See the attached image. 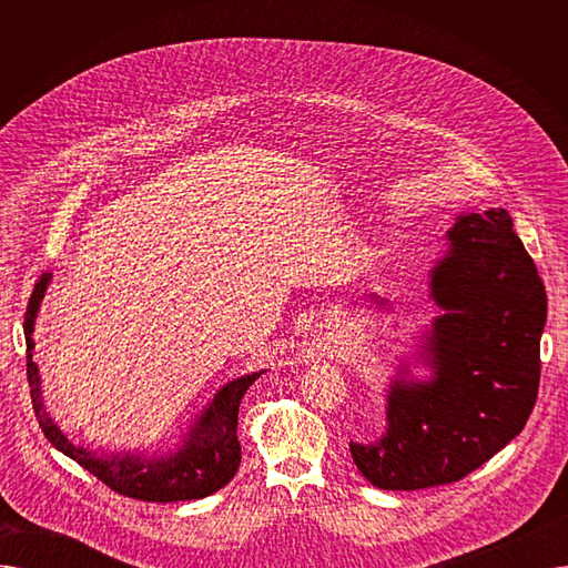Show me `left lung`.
Returning a JSON list of instances; mask_svg holds the SVG:
<instances>
[{
	"mask_svg": "<svg viewBox=\"0 0 568 568\" xmlns=\"http://www.w3.org/2000/svg\"><path fill=\"white\" fill-rule=\"evenodd\" d=\"M446 246L428 281L439 315L422 345L433 377L400 366L384 435L349 442L356 469L382 490L463 479L520 435L539 392L548 300L509 212L460 214Z\"/></svg>",
	"mask_w": 568,
	"mask_h": 568,
	"instance_id": "left-lung-1",
	"label": "left lung"
}]
</instances>
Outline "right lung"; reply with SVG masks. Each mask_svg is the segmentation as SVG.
Masks as SVG:
<instances>
[{
	"mask_svg": "<svg viewBox=\"0 0 568 568\" xmlns=\"http://www.w3.org/2000/svg\"><path fill=\"white\" fill-rule=\"evenodd\" d=\"M52 281V274L45 272L34 285L29 306L24 313V341H27V379L32 389V403L39 426L54 449L73 458L87 471H92L99 481L112 488L119 495L144 501H186L202 499L221 490L239 469L242 463V444L236 439V419L239 403H242L248 386L264 373L242 375L216 392L189 433L184 435L176 452L165 456L146 458L144 454H101L94 449H84L73 444L45 409L41 375L34 364V324L45 296V290Z\"/></svg>",
	"mask_w": 568,
	"mask_h": 568,
	"instance_id": "1",
	"label": "right lung"
}]
</instances>
